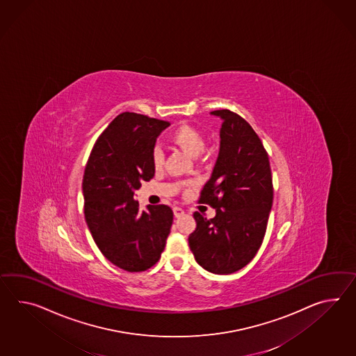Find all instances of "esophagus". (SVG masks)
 <instances>
[{
    "label": "esophagus",
    "mask_w": 356,
    "mask_h": 356,
    "mask_svg": "<svg viewBox=\"0 0 356 356\" xmlns=\"http://www.w3.org/2000/svg\"><path fill=\"white\" fill-rule=\"evenodd\" d=\"M185 213V209H181V207H175L174 209V215L175 217H181L182 215Z\"/></svg>",
    "instance_id": "obj_1"
}]
</instances>
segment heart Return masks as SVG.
Listing matches in <instances>:
<instances>
[{
    "label": "heart",
    "mask_w": 356,
    "mask_h": 356,
    "mask_svg": "<svg viewBox=\"0 0 356 356\" xmlns=\"http://www.w3.org/2000/svg\"><path fill=\"white\" fill-rule=\"evenodd\" d=\"M168 141L172 147L180 149L191 156H198L206 147V138L203 131L195 126L182 123L170 132ZM152 162L156 170H161L165 165V154L161 149H154Z\"/></svg>",
    "instance_id": "b5f03b06"
}]
</instances>
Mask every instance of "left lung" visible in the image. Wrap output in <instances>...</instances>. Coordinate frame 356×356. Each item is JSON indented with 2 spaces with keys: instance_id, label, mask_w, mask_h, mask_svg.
<instances>
[{
  "instance_id": "8db88e82",
  "label": "left lung",
  "mask_w": 356,
  "mask_h": 356,
  "mask_svg": "<svg viewBox=\"0 0 356 356\" xmlns=\"http://www.w3.org/2000/svg\"><path fill=\"white\" fill-rule=\"evenodd\" d=\"M211 113L222 120L220 153L198 202L216 209V216L194 212L197 227L189 245L202 268L232 274L260 250L273 206V176L268 152L251 124L229 109Z\"/></svg>"
}]
</instances>
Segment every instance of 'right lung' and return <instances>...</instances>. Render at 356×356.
<instances>
[{"label": "right lung", "mask_w": 356, "mask_h": 356, "mask_svg": "<svg viewBox=\"0 0 356 356\" xmlns=\"http://www.w3.org/2000/svg\"><path fill=\"white\" fill-rule=\"evenodd\" d=\"M170 122L144 114H118L97 138L83 174L85 218L96 245L129 273L154 266L165 250L174 212L165 204L140 211L134 194L154 177L156 138Z\"/></svg>", "instance_id": "obj_1"}]
</instances>
